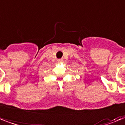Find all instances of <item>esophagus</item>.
I'll return each mask as SVG.
<instances>
[{"mask_svg":"<svg viewBox=\"0 0 125 125\" xmlns=\"http://www.w3.org/2000/svg\"><path fill=\"white\" fill-rule=\"evenodd\" d=\"M62 61H63L62 59H59V60H58V62H62Z\"/></svg>","mask_w":125,"mask_h":125,"instance_id":"esophagus-1","label":"esophagus"}]
</instances>
